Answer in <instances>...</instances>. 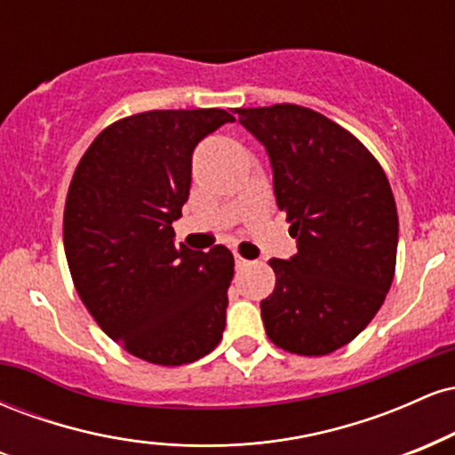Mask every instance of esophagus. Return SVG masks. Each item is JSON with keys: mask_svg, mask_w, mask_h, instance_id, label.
Listing matches in <instances>:
<instances>
[{"mask_svg": "<svg viewBox=\"0 0 455 455\" xmlns=\"http://www.w3.org/2000/svg\"><path fill=\"white\" fill-rule=\"evenodd\" d=\"M235 265H237V267H245V265H250V260H245L243 257H239V254H235Z\"/></svg>", "mask_w": 455, "mask_h": 455, "instance_id": "esophagus-1", "label": "esophagus"}]
</instances>
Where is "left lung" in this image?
<instances>
[{"label":"left lung","instance_id":"left-lung-1","mask_svg":"<svg viewBox=\"0 0 455 455\" xmlns=\"http://www.w3.org/2000/svg\"><path fill=\"white\" fill-rule=\"evenodd\" d=\"M235 113L267 151L275 203L297 239V254L269 260L265 331L295 355L338 351L372 321L394 280L398 212L387 177L351 132L312 108Z\"/></svg>","mask_w":455,"mask_h":455}]
</instances>
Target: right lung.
Masks as SVG:
<instances>
[{"label": "right lung", "mask_w": 455, "mask_h": 455, "mask_svg": "<svg viewBox=\"0 0 455 455\" xmlns=\"http://www.w3.org/2000/svg\"><path fill=\"white\" fill-rule=\"evenodd\" d=\"M233 115L148 111L102 130L72 175L64 250L76 293L134 357L184 365L212 353L227 325L235 260L175 245L192 184V151Z\"/></svg>", "instance_id": "right-lung-1"}]
</instances>
